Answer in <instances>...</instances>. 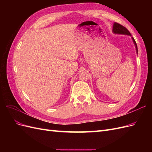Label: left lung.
<instances>
[{"mask_svg": "<svg viewBox=\"0 0 152 152\" xmlns=\"http://www.w3.org/2000/svg\"><path fill=\"white\" fill-rule=\"evenodd\" d=\"M113 32L115 34H124V35H130L131 36V34L129 30L126 28V27H124L123 25H121L118 23H114L113 24ZM133 42H134V44H135V46L136 48V51L137 53V44L136 43V41L134 40V39L132 37Z\"/></svg>", "mask_w": 152, "mask_h": 152, "instance_id": "8db88e82", "label": "left lung"}]
</instances>
